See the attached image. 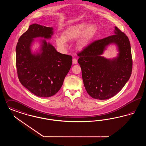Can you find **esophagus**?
Instances as JSON below:
<instances>
[{"instance_id": "obj_1", "label": "esophagus", "mask_w": 146, "mask_h": 146, "mask_svg": "<svg viewBox=\"0 0 146 146\" xmlns=\"http://www.w3.org/2000/svg\"><path fill=\"white\" fill-rule=\"evenodd\" d=\"M73 64H77V62H78V61H77V59L76 58H73Z\"/></svg>"}]
</instances>
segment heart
I'll list each match as a JSON object with an SVG mask.
<instances>
[{"label": "heart", "mask_w": 146, "mask_h": 146, "mask_svg": "<svg viewBox=\"0 0 146 146\" xmlns=\"http://www.w3.org/2000/svg\"><path fill=\"white\" fill-rule=\"evenodd\" d=\"M98 28L95 24L88 25L86 23H80L71 25L62 33V36H58L55 42L60 48L64 49L67 46V41L79 38L76 42V47L82 49L86 47L97 33Z\"/></svg>", "instance_id": "1"}]
</instances>
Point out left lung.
<instances>
[{
  "label": "left lung",
  "instance_id": "1",
  "mask_svg": "<svg viewBox=\"0 0 146 146\" xmlns=\"http://www.w3.org/2000/svg\"><path fill=\"white\" fill-rule=\"evenodd\" d=\"M115 34L96 40L78 53L82 78L88 94L93 98L104 100L118 94L131 74L133 60L128 37L117 27ZM111 43L118 46L116 58L107 59L101 56Z\"/></svg>",
  "mask_w": 146,
  "mask_h": 146
}]
</instances>
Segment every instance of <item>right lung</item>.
<instances>
[{
	"instance_id": "add662e5",
	"label": "right lung",
	"mask_w": 146,
	"mask_h": 146,
	"mask_svg": "<svg viewBox=\"0 0 146 146\" xmlns=\"http://www.w3.org/2000/svg\"><path fill=\"white\" fill-rule=\"evenodd\" d=\"M52 28L37 24L30 25L19 37L16 53L17 75L21 84L40 97H50L61 88L72 64V57L56 51L45 40H42L41 52L33 54L30 49L34 38H50Z\"/></svg>"
}]
</instances>
